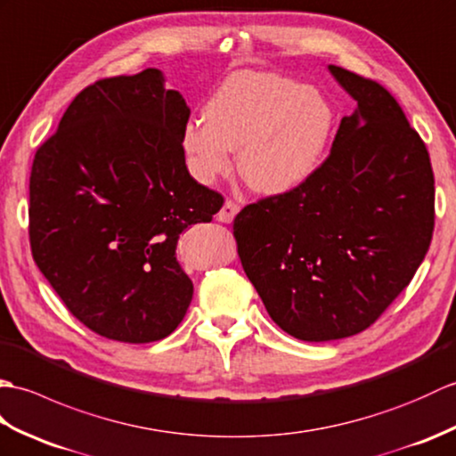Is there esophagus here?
<instances>
[{
    "label": "esophagus",
    "instance_id": "obj_1",
    "mask_svg": "<svg viewBox=\"0 0 456 456\" xmlns=\"http://www.w3.org/2000/svg\"><path fill=\"white\" fill-rule=\"evenodd\" d=\"M238 210H240V207L236 205L234 200H226L224 205H222V208H220V212L216 215V218H218L220 222H224V224H230V222L234 220V216L238 215Z\"/></svg>",
    "mask_w": 456,
    "mask_h": 456
}]
</instances>
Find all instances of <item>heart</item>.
Returning <instances> with one entry per match:
<instances>
[{
  "label": "heart",
  "instance_id": "1",
  "mask_svg": "<svg viewBox=\"0 0 456 456\" xmlns=\"http://www.w3.org/2000/svg\"><path fill=\"white\" fill-rule=\"evenodd\" d=\"M336 107L316 87L279 74L228 76L181 130L187 167L200 183L238 169L263 195L295 191L316 174L336 130Z\"/></svg>",
  "mask_w": 456,
  "mask_h": 456
}]
</instances>
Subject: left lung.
Here are the masks:
<instances>
[{
  "instance_id": "obj_1",
  "label": "left lung",
  "mask_w": 456,
  "mask_h": 456,
  "mask_svg": "<svg viewBox=\"0 0 456 456\" xmlns=\"http://www.w3.org/2000/svg\"><path fill=\"white\" fill-rule=\"evenodd\" d=\"M357 101L328 159L305 185L234 218L251 285L271 320L302 341L367 330L410 285L435 224L428 148L372 79L328 66Z\"/></svg>"
}]
</instances>
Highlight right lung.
I'll list each match as a JSON object with an SVG mask.
<instances>
[{
  "label": "right lung",
  "instance_id": "right-lung-1",
  "mask_svg": "<svg viewBox=\"0 0 456 456\" xmlns=\"http://www.w3.org/2000/svg\"><path fill=\"white\" fill-rule=\"evenodd\" d=\"M164 74L99 79L79 91L30 171L33 259L91 331L150 343L193 298L175 248L222 199L189 175L181 130L191 109Z\"/></svg>",
  "mask_w": 456,
  "mask_h": 456
}]
</instances>
